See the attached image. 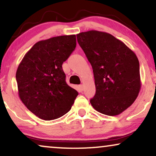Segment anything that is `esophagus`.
Instances as JSON below:
<instances>
[{
  "instance_id": "esophagus-1",
  "label": "esophagus",
  "mask_w": 156,
  "mask_h": 156,
  "mask_svg": "<svg viewBox=\"0 0 156 156\" xmlns=\"http://www.w3.org/2000/svg\"><path fill=\"white\" fill-rule=\"evenodd\" d=\"M79 88H80V90H83V84H81V85H80V86H79Z\"/></svg>"
}]
</instances>
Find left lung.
<instances>
[{
  "label": "left lung",
  "mask_w": 156,
  "mask_h": 156,
  "mask_svg": "<svg viewBox=\"0 0 156 156\" xmlns=\"http://www.w3.org/2000/svg\"><path fill=\"white\" fill-rule=\"evenodd\" d=\"M77 40L93 68L96 91L90 101L91 105L104 115H119L133 103L140 92L136 55L105 32H82L77 34Z\"/></svg>",
  "instance_id": "1"
}]
</instances>
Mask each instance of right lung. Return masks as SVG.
<instances>
[{
  "label": "right lung",
  "instance_id": "add662e5",
  "mask_svg": "<svg viewBox=\"0 0 156 156\" xmlns=\"http://www.w3.org/2000/svg\"><path fill=\"white\" fill-rule=\"evenodd\" d=\"M76 46V35L38 41L18 66L16 77L19 98L37 117L54 120L71 108L78 93L66 83L62 64Z\"/></svg>",
  "mask_w": 156,
  "mask_h": 156
}]
</instances>
